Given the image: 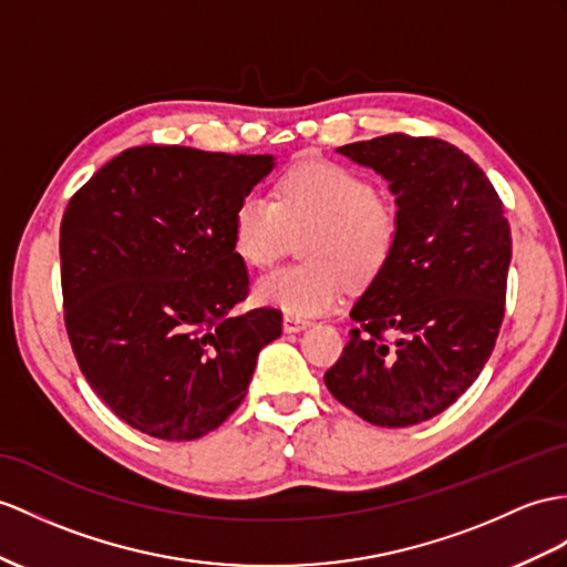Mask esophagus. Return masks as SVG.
Returning a JSON list of instances; mask_svg holds the SVG:
<instances>
[{"label": "esophagus", "instance_id": "obj_1", "mask_svg": "<svg viewBox=\"0 0 567 567\" xmlns=\"http://www.w3.org/2000/svg\"><path fill=\"white\" fill-rule=\"evenodd\" d=\"M308 324H310V320H306V317L291 315V312L284 315V329L286 331H300V329H306Z\"/></svg>", "mask_w": 567, "mask_h": 567}]
</instances>
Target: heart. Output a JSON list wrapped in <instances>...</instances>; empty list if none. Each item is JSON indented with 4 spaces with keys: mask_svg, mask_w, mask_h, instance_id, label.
Segmentation results:
<instances>
[{
    "mask_svg": "<svg viewBox=\"0 0 567 567\" xmlns=\"http://www.w3.org/2000/svg\"><path fill=\"white\" fill-rule=\"evenodd\" d=\"M302 231L306 261L267 274L255 288L259 302L300 317L329 310L347 281H375L396 250L402 216L365 175L331 161L298 163L276 185V202L250 192L233 212V250L257 269L281 259Z\"/></svg>",
    "mask_w": 567,
    "mask_h": 567,
    "instance_id": "b5f03b06",
    "label": "heart"
}]
</instances>
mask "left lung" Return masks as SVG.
Listing matches in <instances>:
<instances>
[{
  "instance_id": "left-lung-1",
  "label": "left lung",
  "mask_w": 567,
  "mask_h": 567,
  "mask_svg": "<svg viewBox=\"0 0 567 567\" xmlns=\"http://www.w3.org/2000/svg\"><path fill=\"white\" fill-rule=\"evenodd\" d=\"M339 154L390 183L402 236L355 300L327 390L363 421L404 427L472 388L505 317L513 236L503 202L464 151L435 136L384 134Z\"/></svg>"
}]
</instances>
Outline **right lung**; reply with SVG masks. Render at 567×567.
Here are the masks:
<instances>
[{
    "label": "right lung",
    "mask_w": 567,
    "mask_h": 567,
    "mask_svg": "<svg viewBox=\"0 0 567 567\" xmlns=\"http://www.w3.org/2000/svg\"><path fill=\"white\" fill-rule=\"evenodd\" d=\"M271 156L134 146L69 199L60 226L64 327L91 390L161 440L216 431L245 399L281 310L250 293L233 250L238 202Z\"/></svg>",
    "instance_id": "obj_1"
}]
</instances>
